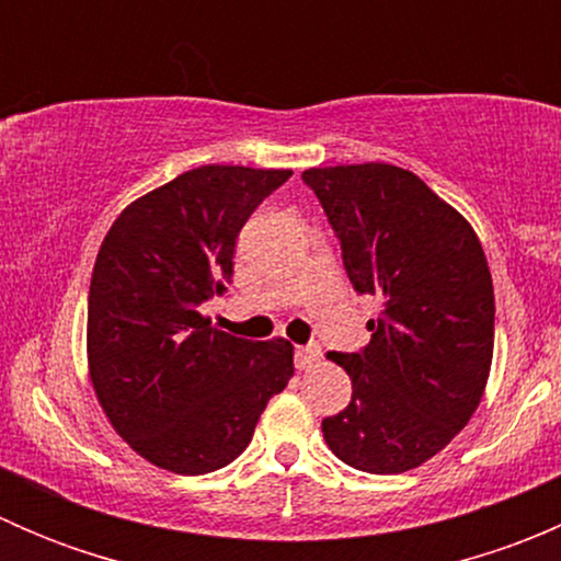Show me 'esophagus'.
I'll use <instances>...</instances> for the list:
<instances>
[{
  "label": "esophagus",
  "instance_id": "esophagus-1",
  "mask_svg": "<svg viewBox=\"0 0 561 561\" xmlns=\"http://www.w3.org/2000/svg\"><path fill=\"white\" fill-rule=\"evenodd\" d=\"M320 358H322V353H320V347H317V344H307V347H296V369L309 371V369H312V366L320 364Z\"/></svg>",
  "mask_w": 561,
  "mask_h": 561
}]
</instances>
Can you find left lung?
Instances as JSON below:
<instances>
[{
  "instance_id": "left-lung-1",
  "label": "left lung",
  "mask_w": 561,
  "mask_h": 561,
  "mask_svg": "<svg viewBox=\"0 0 561 561\" xmlns=\"http://www.w3.org/2000/svg\"><path fill=\"white\" fill-rule=\"evenodd\" d=\"M355 293L380 301L360 353H328L353 399L322 421L344 463L421 467L469 423L494 355V285L472 225L415 173L388 162L309 168Z\"/></svg>"
}]
</instances>
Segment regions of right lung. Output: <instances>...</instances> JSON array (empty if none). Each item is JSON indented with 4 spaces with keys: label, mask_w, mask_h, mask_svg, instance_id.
Instances as JSON below:
<instances>
[{
    "label": "right lung",
    "mask_w": 561,
    "mask_h": 561,
    "mask_svg": "<svg viewBox=\"0 0 561 561\" xmlns=\"http://www.w3.org/2000/svg\"><path fill=\"white\" fill-rule=\"evenodd\" d=\"M293 171L203 165L129 203L89 287V377L111 426L154 467L206 474L252 443L293 377V344L211 328L201 304L233 279L236 239Z\"/></svg>",
    "instance_id": "right-lung-1"
}]
</instances>
